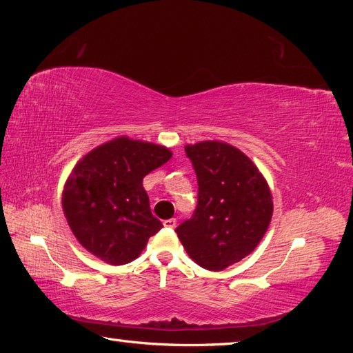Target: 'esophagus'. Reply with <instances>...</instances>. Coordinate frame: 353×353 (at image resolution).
<instances>
[{"label":"esophagus","mask_w":353,"mask_h":353,"mask_svg":"<svg viewBox=\"0 0 353 353\" xmlns=\"http://www.w3.org/2000/svg\"><path fill=\"white\" fill-rule=\"evenodd\" d=\"M176 224H177V221H176L174 218H171V219H165V221H163V225H165L167 228H174V227H176Z\"/></svg>","instance_id":"1"}]
</instances>
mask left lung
<instances>
[{
  "label": "left lung",
  "instance_id": "1",
  "mask_svg": "<svg viewBox=\"0 0 353 353\" xmlns=\"http://www.w3.org/2000/svg\"><path fill=\"white\" fill-rule=\"evenodd\" d=\"M185 150L199 180V206L176 232L196 265L224 270L257 248L274 214L272 192L237 147L208 139Z\"/></svg>",
  "mask_w": 353,
  "mask_h": 353
}]
</instances>
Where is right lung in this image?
Instances as JSON below:
<instances>
[{
  "mask_svg": "<svg viewBox=\"0 0 353 353\" xmlns=\"http://www.w3.org/2000/svg\"><path fill=\"white\" fill-rule=\"evenodd\" d=\"M171 157L168 147L126 135L94 147L64 183L61 204L73 236L108 265L135 260L162 223L152 215L143 179Z\"/></svg>",
  "mask_w": 353,
  "mask_h": 353,
  "instance_id": "right-lung-1",
  "label": "right lung"
}]
</instances>
